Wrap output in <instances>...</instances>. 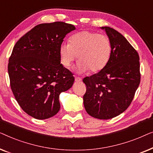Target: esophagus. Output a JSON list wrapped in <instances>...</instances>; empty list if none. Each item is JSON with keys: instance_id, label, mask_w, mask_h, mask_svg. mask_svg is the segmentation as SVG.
I'll list each match as a JSON object with an SVG mask.
<instances>
[{"instance_id": "esophagus-1", "label": "esophagus", "mask_w": 153, "mask_h": 153, "mask_svg": "<svg viewBox=\"0 0 153 153\" xmlns=\"http://www.w3.org/2000/svg\"><path fill=\"white\" fill-rule=\"evenodd\" d=\"M81 81V79L79 78V77H77V76H75V81L76 82H79V81Z\"/></svg>"}]
</instances>
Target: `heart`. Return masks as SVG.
<instances>
[{
	"label": "heart",
	"mask_w": 153,
	"mask_h": 153,
	"mask_svg": "<svg viewBox=\"0 0 153 153\" xmlns=\"http://www.w3.org/2000/svg\"><path fill=\"white\" fill-rule=\"evenodd\" d=\"M111 50V42L107 36L83 30L72 35L69 39V44L60 45V62L65 68H68L76 55L79 72L88 70L91 73L99 72L107 65Z\"/></svg>",
	"instance_id": "1"
}]
</instances>
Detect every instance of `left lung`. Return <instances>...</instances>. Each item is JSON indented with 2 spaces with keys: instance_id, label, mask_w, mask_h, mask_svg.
Wrapping results in <instances>:
<instances>
[{
  "instance_id": "8db88e82",
  "label": "left lung",
  "mask_w": 153,
  "mask_h": 153,
  "mask_svg": "<svg viewBox=\"0 0 153 153\" xmlns=\"http://www.w3.org/2000/svg\"><path fill=\"white\" fill-rule=\"evenodd\" d=\"M104 29L111 42L110 59L103 70L83 82L85 109L95 118L107 120L124 112L130 105L141 81L139 56L126 38L109 27Z\"/></svg>"
}]
</instances>
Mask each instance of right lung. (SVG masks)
I'll use <instances>...</instances> for the list:
<instances>
[{
	"instance_id": "add662e5",
	"label": "right lung",
	"mask_w": 153,
	"mask_h": 153,
	"mask_svg": "<svg viewBox=\"0 0 153 153\" xmlns=\"http://www.w3.org/2000/svg\"><path fill=\"white\" fill-rule=\"evenodd\" d=\"M74 26L62 22L35 26L15 44L8 62L10 87L21 108L44 120L59 111V95L74 81L60 64L59 47Z\"/></svg>"
}]
</instances>
